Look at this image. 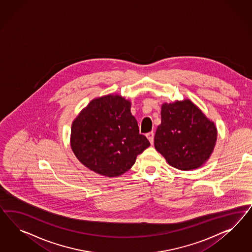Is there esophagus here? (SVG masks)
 Instances as JSON below:
<instances>
[{
  "instance_id": "obj_1",
  "label": "esophagus",
  "mask_w": 252,
  "mask_h": 252,
  "mask_svg": "<svg viewBox=\"0 0 252 252\" xmlns=\"http://www.w3.org/2000/svg\"><path fill=\"white\" fill-rule=\"evenodd\" d=\"M146 136H147V137H148L149 141L151 142V144L153 145V140H154V133H153V132H150V133H148Z\"/></svg>"
}]
</instances>
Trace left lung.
<instances>
[{"label": "left lung", "mask_w": 252, "mask_h": 252, "mask_svg": "<svg viewBox=\"0 0 252 252\" xmlns=\"http://www.w3.org/2000/svg\"><path fill=\"white\" fill-rule=\"evenodd\" d=\"M154 146L173 167L189 171L202 166L214 153L217 128L190 99L164 102Z\"/></svg>", "instance_id": "left-lung-1"}]
</instances>
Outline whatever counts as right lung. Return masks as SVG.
Returning <instances> with one entry per match:
<instances>
[{
    "mask_svg": "<svg viewBox=\"0 0 252 252\" xmlns=\"http://www.w3.org/2000/svg\"><path fill=\"white\" fill-rule=\"evenodd\" d=\"M130 109L129 99L109 94L92 99L77 115L71 126L70 145L84 166L100 176H120L151 145L139 134Z\"/></svg>",
    "mask_w": 252,
    "mask_h": 252,
    "instance_id": "right-lung-1",
    "label": "right lung"
}]
</instances>
